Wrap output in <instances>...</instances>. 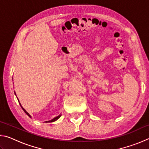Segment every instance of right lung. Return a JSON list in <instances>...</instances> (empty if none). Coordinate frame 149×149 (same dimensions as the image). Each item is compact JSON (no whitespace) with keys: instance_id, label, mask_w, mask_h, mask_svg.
Segmentation results:
<instances>
[{"instance_id":"1","label":"right lung","mask_w":149,"mask_h":149,"mask_svg":"<svg viewBox=\"0 0 149 149\" xmlns=\"http://www.w3.org/2000/svg\"><path fill=\"white\" fill-rule=\"evenodd\" d=\"M15 93V92H14ZM15 94H16V93H15ZM18 101H19V100H18ZM19 104H20V106H21V107H22V109H23L24 110V112H25V113H26V114L27 115V116H28L29 117V118H31V116H30L29 114V113L28 112H26V110H25L24 109V108H23V107H22V105H21V104H20V103H19ZM60 117V115H59L58 116H57V117H56V118H54V119H52V120H50V121H47V122H54V121H56V120H58V118Z\"/></svg>"}]
</instances>
